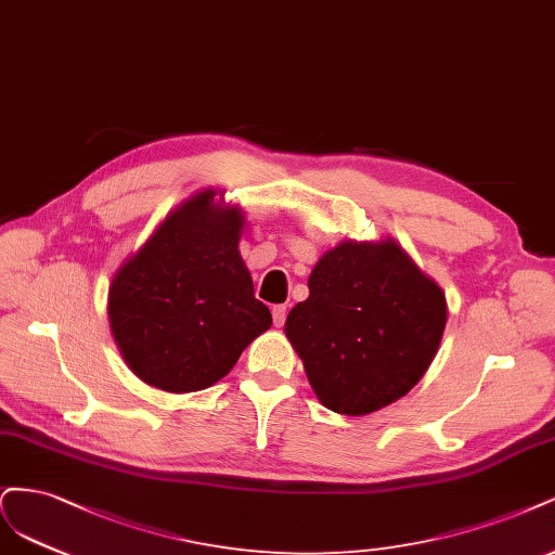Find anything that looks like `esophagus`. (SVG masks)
<instances>
[{
	"label": "esophagus",
	"instance_id": "esophagus-1",
	"mask_svg": "<svg viewBox=\"0 0 555 555\" xmlns=\"http://www.w3.org/2000/svg\"><path fill=\"white\" fill-rule=\"evenodd\" d=\"M285 315H288V309H285V304H276L272 307V318H274V325L281 327L285 323Z\"/></svg>",
	"mask_w": 555,
	"mask_h": 555
}]
</instances>
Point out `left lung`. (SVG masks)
I'll return each mask as SVG.
<instances>
[{"instance_id": "left-lung-1", "label": "left lung", "mask_w": 555, "mask_h": 555, "mask_svg": "<svg viewBox=\"0 0 555 555\" xmlns=\"http://www.w3.org/2000/svg\"><path fill=\"white\" fill-rule=\"evenodd\" d=\"M444 323V293L395 240H348L315 262L285 334L320 403L360 417L422 380Z\"/></svg>"}]
</instances>
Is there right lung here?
Here are the masks:
<instances>
[{
    "label": "right lung",
    "mask_w": 555,
    "mask_h": 555,
    "mask_svg": "<svg viewBox=\"0 0 555 555\" xmlns=\"http://www.w3.org/2000/svg\"><path fill=\"white\" fill-rule=\"evenodd\" d=\"M244 214L207 189L170 211L124 262L108 293L111 330L142 383L172 395L219 383L272 325L240 256Z\"/></svg>",
    "instance_id": "right-lung-1"
}]
</instances>
